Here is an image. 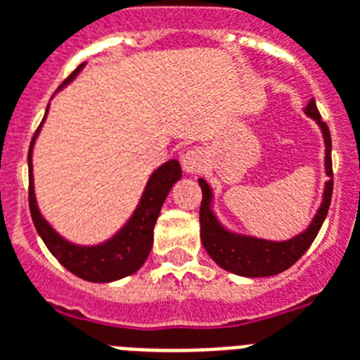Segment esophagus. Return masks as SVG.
Listing matches in <instances>:
<instances>
[{
  "label": "esophagus",
  "instance_id": "obj_1",
  "mask_svg": "<svg viewBox=\"0 0 360 360\" xmlns=\"http://www.w3.org/2000/svg\"><path fill=\"white\" fill-rule=\"evenodd\" d=\"M182 167L184 171L189 172V174L200 172L202 171V167H205V155L200 154L199 150H188V152L182 155Z\"/></svg>",
  "mask_w": 360,
  "mask_h": 360
}]
</instances>
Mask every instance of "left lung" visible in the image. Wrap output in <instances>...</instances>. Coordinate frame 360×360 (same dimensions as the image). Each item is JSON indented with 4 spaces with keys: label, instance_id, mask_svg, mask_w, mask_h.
<instances>
[{
    "label": "left lung",
    "instance_id": "obj_1",
    "mask_svg": "<svg viewBox=\"0 0 360 360\" xmlns=\"http://www.w3.org/2000/svg\"><path fill=\"white\" fill-rule=\"evenodd\" d=\"M304 112L311 120H316L321 127L323 141H325V172L328 182L325 184L323 200L319 210L308 225V229L300 235L289 238V240H264L257 236L238 235L233 231L225 229L219 224L216 214L212 212V189L206 180L199 178V186L202 189V200H200L199 221H200V240L205 246L206 253L210 255L221 269L229 270L233 274L246 276V278H264V276L280 274L287 270L291 264L299 261L311 242L316 240L317 233L321 229L323 221L327 218L330 197H333V160H330V131L327 124L321 120V114L317 110L316 101L311 99Z\"/></svg>",
    "mask_w": 360,
    "mask_h": 360
}]
</instances>
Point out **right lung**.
Here are the masks:
<instances>
[{
  "instance_id": "right-lung-1",
  "label": "right lung",
  "mask_w": 360,
  "mask_h": 360,
  "mask_svg": "<svg viewBox=\"0 0 360 360\" xmlns=\"http://www.w3.org/2000/svg\"><path fill=\"white\" fill-rule=\"evenodd\" d=\"M84 65L86 63H80L60 88L69 84L82 71ZM46 114H49V108H46ZM46 114H44V118H46ZM39 131H41V125L33 135L32 144H30V154H27L30 212H32L33 225H35L39 236L43 238L50 253L69 272H73L75 276H79L86 281L107 283V281H116L120 278H125V276L136 272L144 264V261L148 259L152 244H154V225L158 221V216H160L161 206L165 202L167 195H169L172 186L182 178L180 163L176 160H169L160 169H155L152 172L135 212L131 214L127 224L116 235L110 236L108 240L101 242V244H96V246H79V244H73V242L65 240L63 236L58 235L52 229V225L43 218L41 210H39L35 189H33L32 165L33 144H35Z\"/></svg>"
}]
</instances>
